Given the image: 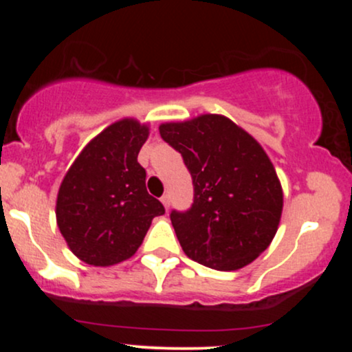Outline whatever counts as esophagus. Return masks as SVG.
<instances>
[{
    "label": "esophagus",
    "mask_w": 352,
    "mask_h": 352,
    "mask_svg": "<svg viewBox=\"0 0 352 352\" xmlns=\"http://www.w3.org/2000/svg\"><path fill=\"white\" fill-rule=\"evenodd\" d=\"M160 201H162L165 210H168V207H170V197H168V195H164L162 199H160Z\"/></svg>",
    "instance_id": "obj_1"
}]
</instances>
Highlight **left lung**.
Wrapping results in <instances>:
<instances>
[{"label":"left lung","mask_w":352,"mask_h":352,"mask_svg":"<svg viewBox=\"0 0 352 352\" xmlns=\"http://www.w3.org/2000/svg\"><path fill=\"white\" fill-rule=\"evenodd\" d=\"M193 180L192 208L172 212L182 250L197 263L235 272L268 248L280 227L283 188L261 144L221 114L159 125Z\"/></svg>","instance_id":"1"}]
</instances>
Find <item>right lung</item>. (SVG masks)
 <instances>
[{
    "label": "right lung",
    "mask_w": 352,
    "mask_h": 352,
    "mask_svg": "<svg viewBox=\"0 0 352 352\" xmlns=\"http://www.w3.org/2000/svg\"><path fill=\"white\" fill-rule=\"evenodd\" d=\"M151 124L124 117L92 137L66 172L56 199V223L84 263L112 266L142 245L164 205L148 195L137 162Z\"/></svg>",
    "instance_id": "right-lung-1"
}]
</instances>
